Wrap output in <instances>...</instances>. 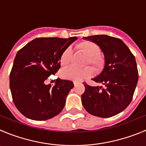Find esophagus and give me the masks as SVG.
Instances as JSON below:
<instances>
[{
  "label": "esophagus",
  "instance_id": "1",
  "mask_svg": "<svg viewBox=\"0 0 146 146\" xmlns=\"http://www.w3.org/2000/svg\"><path fill=\"white\" fill-rule=\"evenodd\" d=\"M73 84H74V86H77L78 84V83L76 82V81H73Z\"/></svg>",
  "mask_w": 146,
  "mask_h": 146
}]
</instances>
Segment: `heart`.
<instances>
[{"mask_svg": "<svg viewBox=\"0 0 146 146\" xmlns=\"http://www.w3.org/2000/svg\"><path fill=\"white\" fill-rule=\"evenodd\" d=\"M78 48L82 51L88 57L86 64H89L93 67L96 71H99L103 68L104 65V59L99 54H100V47L96 43L91 41H84L78 45ZM71 50L68 48L61 54L60 62L62 66H66L70 62ZM93 74V70L92 68L86 66L78 68L76 67H69L64 69L61 72V75L64 78L73 80L76 81H80L91 77Z\"/></svg>", "mask_w": 146, "mask_h": 146, "instance_id": "1", "label": "heart"}]
</instances>
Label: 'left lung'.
Listing matches in <instances>:
<instances>
[{"label":"left lung","mask_w":146,"mask_h":146,"mask_svg":"<svg viewBox=\"0 0 146 146\" xmlns=\"http://www.w3.org/2000/svg\"><path fill=\"white\" fill-rule=\"evenodd\" d=\"M84 39L94 42L104 54L103 71L93 78L102 86H92L84 83L81 95L85 110L99 117H110L123 111L133 99L138 80L135 58L121 40L107 35H94Z\"/></svg>","instance_id":"left-lung-1"}]
</instances>
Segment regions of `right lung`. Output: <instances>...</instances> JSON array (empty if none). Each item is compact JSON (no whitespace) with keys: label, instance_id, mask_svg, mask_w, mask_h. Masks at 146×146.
<instances>
[{"label":"right lung","instance_id":"obj_1","mask_svg":"<svg viewBox=\"0 0 146 146\" xmlns=\"http://www.w3.org/2000/svg\"><path fill=\"white\" fill-rule=\"evenodd\" d=\"M77 37H39L19 50L10 73V89L18 110L26 117L46 120L60 112L74 85L58 78L54 86L44 81L60 68L61 54Z\"/></svg>","mask_w":146,"mask_h":146}]
</instances>
